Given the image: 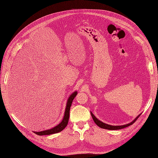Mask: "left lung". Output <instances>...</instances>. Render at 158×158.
Listing matches in <instances>:
<instances>
[{"label": "left lung", "instance_id": "8db88e82", "mask_svg": "<svg viewBox=\"0 0 158 158\" xmlns=\"http://www.w3.org/2000/svg\"><path fill=\"white\" fill-rule=\"evenodd\" d=\"M91 114H92V117L93 118V120L95 122V123L97 124V125L100 127L101 128H102V129H108V130H118V129H123L125 127H127L131 125H132V123H134V122H135V121L138 118V117H139V116L141 115L139 114L138 117L133 120L132 122H131V123H129L127 124H126V125H123V126H111V125H109V124H106L101 121H100L99 120H98L95 116L94 114L91 112Z\"/></svg>", "mask_w": 158, "mask_h": 158}]
</instances>
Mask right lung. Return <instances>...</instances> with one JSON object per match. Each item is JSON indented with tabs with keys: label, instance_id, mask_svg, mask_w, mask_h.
Instances as JSON below:
<instances>
[{
	"label": "right lung",
	"instance_id": "add662e5",
	"mask_svg": "<svg viewBox=\"0 0 158 158\" xmlns=\"http://www.w3.org/2000/svg\"><path fill=\"white\" fill-rule=\"evenodd\" d=\"M77 94V92L76 91V92H73L72 94L70 95V96L68 98L67 103H66V109H65V111H64V117H63V118L62 121L61 122V123H60L57 126H56V127H53L51 129H48V130L42 131H40V132H35V131L34 132L35 133H36V135H38L39 136L49 135L57 133V132H61L62 130H63L68 124L69 119V117H70V107H71L73 100L74 99V98L76 97Z\"/></svg>",
	"mask_w": 158,
	"mask_h": 158
}]
</instances>
